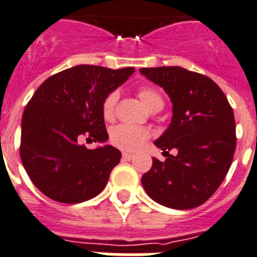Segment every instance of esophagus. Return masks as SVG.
<instances>
[{
	"label": "esophagus",
	"instance_id": "1",
	"mask_svg": "<svg viewBox=\"0 0 257 257\" xmlns=\"http://www.w3.org/2000/svg\"><path fill=\"white\" fill-rule=\"evenodd\" d=\"M133 158H135V155H132V154L122 153V159L124 160H133Z\"/></svg>",
	"mask_w": 257,
	"mask_h": 257
}]
</instances>
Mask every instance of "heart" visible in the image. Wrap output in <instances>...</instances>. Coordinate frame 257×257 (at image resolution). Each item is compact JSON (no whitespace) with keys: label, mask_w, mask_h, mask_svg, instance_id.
Here are the masks:
<instances>
[{"label":"heart","mask_w":257,"mask_h":257,"mask_svg":"<svg viewBox=\"0 0 257 257\" xmlns=\"http://www.w3.org/2000/svg\"><path fill=\"white\" fill-rule=\"evenodd\" d=\"M138 95L149 111L162 110L164 106V99H163L162 94L155 89L142 86L138 89ZM117 97H119L117 91H111L102 102V115L106 120L113 119ZM149 137H150V133L146 129L120 124L111 131L110 140L113 146L119 147L121 150L135 151L140 149Z\"/></svg>","instance_id":"1"}]
</instances>
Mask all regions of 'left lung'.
<instances>
[{
  "instance_id": "obj_1",
  "label": "left lung",
  "mask_w": 257,
  "mask_h": 257,
  "mask_svg": "<svg viewBox=\"0 0 257 257\" xmlns=\"http://www.w3.org/2000/svg\"><path fill=\"white\" fill-rule=\"evenodd\" d=\"M171 97V125L155 145L167 159H153L142 176L151 199L175 209L200 206L226 177L236 146L235 120L226 95L208 76L182 67L141 68ZM176 148L177 156H169Z\"/></svg>"
}]
</instances>
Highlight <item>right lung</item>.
I'll return each instance as SVG.
<instances>
[{
  "instance_id": "right-lung-1",
  "label": "right lung",
  "mask_w": 257,
  "mask_h": 257,
  "mask_svg": "<svg viewBox=\"0 0 257 257\" xmlns=\"http://www.w3.org/2000/svg\"><path fill=\"white\" fill-rule=\"evenodd\" d=\"M133 72V67L80 64L50 76L35 91L22 117L21 159L48 198L73 204L103 190L121 153L112 146L89 150L80 141L108 138L102 102Z\"/></svg>"
}]
</instances>
